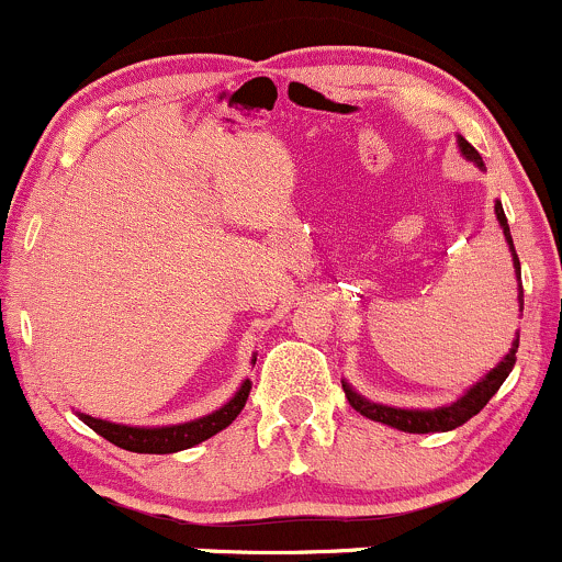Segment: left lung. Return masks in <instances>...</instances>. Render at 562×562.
<instances>
[{
  "label": "left lung",
  "mask_w": 562,
  "mask_h": 562,
  "mask_svg": "<svg viewBox=\"0 0 562 562\" xmlns=\"http://www.w3.org/2000/svg\"><path fill=\"white\" fill-rule=\"evenodd\" d=\"M458 147H461L463 158L476 162V166L482 168L480 153H476V149L467 142V138L458 136ZM496 216H498L501 227H504L506 244H509V249H512V259H515L517 273H520V259H517V255H515V244H512L509 225H506V216H504V209H501V203H496ZM520 311H522V292H520ZM517 348H520V337H515V342H512V351L504 356V361H501L496 370L487 372V375L482 378L480 383L474 385V389H469L467 394L461 396V400L448 404V407H439V409H396V407H385V404H375V402L361 400V396L356 394V391L348 383H342V389H346L348 402H351V407L356 409V413L367 415V418L378 420V424L394 426V428H400V431H409V434L452 431V428L463 426L469 418H474V415L480 413V409L493 400V394H496V391L501 389V383H504V380L509 378L512 367H515Z\"/></svg>",
  "instance_id": "1"
}]
</instances>
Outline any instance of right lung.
Here are the masks:
<instances>
[{"mask_svg": "<svg viewBox=\"0 0 562 562\" xmlns=\"http://www.w3.org/2000/svg\"><path fill=\"white\" fill-rule=\"evenodd\" d=\"M249 391H251V383L249 380H244L238 394H235L225 407H220L216 413L206 415V418H198V420H190V424H179V426L136 428V426L110 424V420H101V418H90V415H80V418L82 424H88L95 434L110 439V442L117 445V448L131 450V452H155V456H166V452L192 448V445L203 442V439L214 437L216 431L231 426L233 420L238 418L240 409H244L246 400H249Z\"/></svg>", "mask_w": 562, "mask_h": 562, "instance_id": "add662e5", "label": "right lung"}]
</instances>
